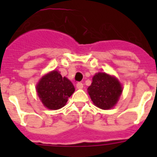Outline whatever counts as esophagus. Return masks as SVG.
Returning a JSON list of instances; mask_svg holds the SVG:
<instances>
[{
  "mask_svg": "<svg viewBox=\"0 0 157 157\" xmlns=\"http://www.w3.org/2000/svg\"><path fill=\"white\" fill-rule=\"evenodd\" d=\"M76 88L82 89L83 88V84L81 83V82H77V83H76Z\"/></svg>",
  "mask_w": 157,
  "mask_h": 157,
  "instance_id": "1",
  "label": "esophagus"
}]
</instances>
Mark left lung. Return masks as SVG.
Segmentation results:
<instances>
[{"label":"left lung","instance_id":"8db88e82","mask_svg":"<svg viewBox=\"0 0 157 157\" xmlns=\"http://www.w3.org/2000/svg\"><path fill=\"white\" fill-rule=\"evenodd\" d=\"M88 91L93 103L101 109L107 110L117 103L121 94L122 87L117 79L99 72L93 77Z\"/></svg>","mask_w":157,"mask_h":157}]
</instances>
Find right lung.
<instances>
[{
    "mask_svg": "<svg viewBox=\"0 0 157 157\" xmlns=\"http://www.w3.org/2000/svg\"><path fill=\"white\" fill-rule=\"evenodd\" d=\"M36 90L44 106L57 110L66 104L75 88L68 79L63 77L57 71H53L40 79Z\"/></svg>",
    "mask_w": 157,
    "mask_h": 157,
    "instance_id": "1",
    "label": "right lung"
}]
</instances>
